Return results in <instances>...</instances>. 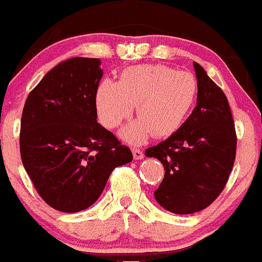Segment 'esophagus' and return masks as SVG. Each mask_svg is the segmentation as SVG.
I'll use <instances>...</instances> for the list:
<instances>
[{
  "mask_svg": "<svg viewBox=\"0 0 262 262\" xmlns=\"http://www.w3.org/2000/svg\"><path fill=\"white\" fill-rule=\"evenodd\" d=\"M132 155H134V158L135 160H142L143 157H145V155H143V152L141 151L140 148H132Z\"/></svg>",
  "mask_w": 262,
  "mask_h": 262,
  "instance_id": "esophagus-1",
  "label": "esophagus"
}]
</instances>
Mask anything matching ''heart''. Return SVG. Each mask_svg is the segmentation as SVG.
Instances as JSON below:
<instances>
[{
	"instance_id": "1",
	"label": "heart",
	"mask_w": 262,
	"mask_h": 262,
	"mask_svg": "<svg viewBox=\"0 0 262 262\" xmlns=\"http://www.w3.org/2000/svg\"><path fill=\"white\" fill-rule=\"evenodd\" d=\"M198 94L195 76L161 64L126 68L119 81L104 79L95 90V107L102 125L116 128L136 105L139 119L121 131L126 142L139 145L155 135L164 139L186 122Z\"/></svg>"
}]
</instances>
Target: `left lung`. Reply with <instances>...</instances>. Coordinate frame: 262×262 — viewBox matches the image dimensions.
<instances>
[{
	"instance_id": "left-lung-1",
	"label": "left lung",
	"mask_w": 262,
	"mask_h": 262,
	"mask_svg": "<svg viewBox=\"0 0 262 262\" xmlns=\"http://www.w3.org/2000/svg\"><path fill=\"white\" fill-rule=\"evenodd\" d=\"M198 81L196 105L179 130L147 157L161 161L164 178L155 198L174 214L203 210L218 198L233 169L236 134L228 99L198 63H193Z\"/></svg>"
}]
</instances>
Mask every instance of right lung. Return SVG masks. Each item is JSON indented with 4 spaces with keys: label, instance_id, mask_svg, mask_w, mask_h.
Here are the masks:
<instances>
[{
    "label": "right lung",
    "instance_id": "add662e5",
    "mask_svg": "<svg viewBox=\"0 0 262 262\" xmlns=\"http://www.w3.org/2000/svg\"><path fill=\"white\" fill-rule=\"evenodd\" d=\"M101 60L72 58L29 93L20 119V158L38 194L64 213L89 208L111 172L132 161L130 148L98 122Z\"/></svg>",
    "mask_w": 262,
    "mask_h": 262
}]
</instances>
